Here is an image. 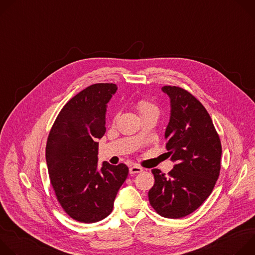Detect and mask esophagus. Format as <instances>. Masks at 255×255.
<instances>
[{
    "label": "esophagus",
    "mask_w": 255,
    "mask_h": 255,
    "mask_svg": "<svg viewBox=\"0 0 255 255\" xmlns=\"http://www.w3.org/2000/svg\"><path fill=\"white\" fill-rule=\"evenodd\" d=\"M143 169L140 167V166H138V165H132L130 168H129V172H130V174H135V173H139V172H141Z\"/></svg>",
    "instance_id": "obj_1"
}]
</instances>
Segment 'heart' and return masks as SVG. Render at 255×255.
<instances>
[{"instance_id":"b5f03b06","label":"heart","mask_w":255,"mask_h":255,"mask_svg":"<svg viewBox=\"0 0 255 255\" xmlns=\"http://www.w3.org/2000/svg\"><path fill=\"white\" fill-rule=\"evenodd\" d=\"M135 108L138 111L140 117H145L148 115H157L158 116V108L152 102L146 99H139L135 103Z\"/></svg>"}]
</instances>
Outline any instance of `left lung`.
Returning <instances> with one entry per match:
<instances>
[{
  "label": "left lung",
  "mask_w": 255,
  "mask_h": 255,
  "mask_svg": "<svg viewBox=\"0 0 255 255\" xmlns=\"http://www.w3.org/2000/svg\"><path fill=\"white\" fill-rule=\"evenodd\" d=\"M170 98V120L165 130L166 148L175 162L165 175L152 169L154 185L148 192L151 207L170 219L196 211L211 195L221 169L222 145L202 103L187 90L164 86Z\"/></svg>",
  "instance_id": "1"
}]
</instances>
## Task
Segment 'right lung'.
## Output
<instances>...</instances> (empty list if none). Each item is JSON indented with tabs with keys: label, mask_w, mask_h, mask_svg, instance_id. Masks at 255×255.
Segmentation results:
<instances>
[{
	"label": "right lung",
	"mask_w": 255,
	"mask_h": 255,
	"mask_svg": "<svg viewBox=\"0 0 255 255\" xmlns=\"http://www.w3.org/2000/svg\"><path fill=\"white\" fill-rule=\"evenodd\" d=\"M115 84L92 85L71 98L57 115L47 138L45 157L50 184L64 212L74 220L95 223L111 214L128 175L124 163L103 162L98 142L106 132L107 103Z\"/></svg>",
	"instance_id": "1"
}]
</instances>
